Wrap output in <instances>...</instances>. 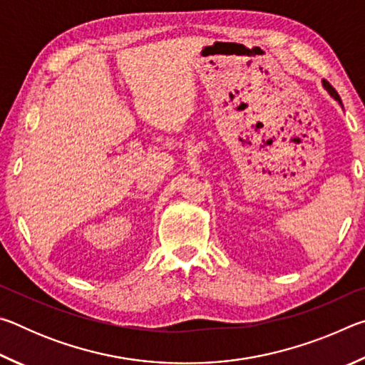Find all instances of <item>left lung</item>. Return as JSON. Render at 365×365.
I'll list each match as a JSON object with an SVG mask.
<instances>
[{"instance_id": "8db88e82", "label": "left lung", "mask_w": 365, "mask_h": 365, "mask_svg": "<svg viewBox=\"0 0 365 365\" xmlns=\"http://www.w3.org/2000/svg\"><path fill=\"white\" fill-rule=\"evenodd\" d=\"M322 83H324V88L330 93V96H331V98H335V100H336L339 104H341V100H339V95L336 93V90L333 88V86H331L329 82H327V80H324Z\"/></svg>"}]
</instances>
